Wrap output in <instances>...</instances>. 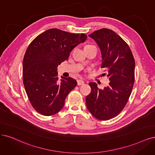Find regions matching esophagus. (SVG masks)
Returning <instances> with one entry per match:
<instances>
[{"label": "esophagus", "instance_id": "1", "mask_svg": "<svg viewBox=\"0 0 155 155\" xmlns=\"http://www.w3.org/2000/svg\"><path fill=\"white\" fill-rule=\"evenodd\" d=\"M77 84L78 85H82L84 84V82L82 81V80H78L77 81Z\"/></svg>", "mask_w": 155, "mask_h": 155}]
</instances>
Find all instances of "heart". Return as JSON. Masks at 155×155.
Listing matches in <instances>:
<instances>
[{"label": "heart", "mask_w": 155, "mask_h": 155, "mask_svg": "<svg viewBox=\"0 0 155 155\" xmlns=\"http://www.w3.org/2000/svg\"><path fill=\"white\" fill-rule=\"evenodd\" d=\"M87 46H91V45H87ZM87 46H86V47H87Z\"/></svg>", "instance_id": "b5f03b06"}]
</instances>
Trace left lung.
Listing matches in <instances>:
<instances>
[{"label":"left lung","mask_w":155,"mask_h":155,"mask_svg":"<svg viewBox=\"0 0 155 155\" xmlns=\"http://www.w3.org/2000/svg\"><path fill=\"white\" fill-rule=\"evenodd\" d=\"M89 36L100 48V67L107 71L110 82L104 89L90 82L91 92L86 96V106L96 118L108 120L122 111L130 98L135 81V60L128 44L113 31L101 28Z\"/></svg>","instance_id":"8db88e82"}]
</instances>
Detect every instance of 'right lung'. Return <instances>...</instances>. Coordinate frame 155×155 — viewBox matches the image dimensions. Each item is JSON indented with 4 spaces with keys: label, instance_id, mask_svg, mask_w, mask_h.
<instances>
[{
    "label": "right lung",
    "instance_id": "obj_1",
    "mask_svg": "<svg viewBox=\"0 0 155 155\" xmlns=\"http://www.w3.org/2000/svg\"><path fill=\"white\" fill-rule=\"evenodd\" d=\"M87 38L85 34L51 28L28 47L23 61V79L28 100L38 113L52 116L64 107L66 96L77 82L71 77H61L59 81L57 66Z\"/></svg>",
    "mask_w": 155,
    "mask_h": 155
}]
</instances>
